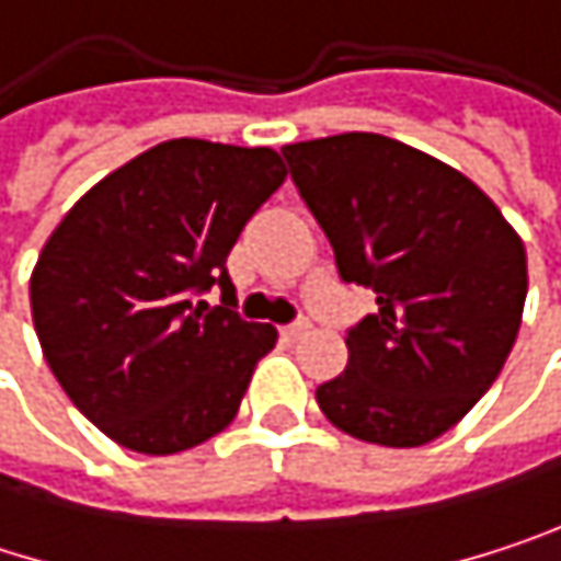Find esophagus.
I'll return each mask as SVG.
<instances>
[{
    "label": "esophagus",
    "mask_w": 561,
    "mask_h": 561,
    "mask_svg": "<svg viewBox=\"0 0 561 561\" xmlns=\"http://www.w3.org/2000/svg\"><path fill=\"white\" fill-rule=\"evenodd\" d=\"M308 331H311L308 321H295V324H285V328H282V337H285V341H298V337H305Z\"/></svg>",
    "instance_id": "1"
}]
</instances>
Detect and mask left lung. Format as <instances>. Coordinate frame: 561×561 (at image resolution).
Returning a JSON list of instances; mask_svg holds the SVG:
<instances>
[{
	"mask_svg": "<svg viewBox=\"0 0 561 561\" xmlns=\"http://www.w3.org/2000/svg\"><path fill=\"white\" fill-rule=\"evenodd\" d=\"M344 282L377 314L347 331V367L314 399L341 432L419 448L491 390L526 301V250L458 169L377 133L282 146Z\"/></svg>",
	"mask_w": 561,
	"mask_h": 561,
	"instance_id": "left-lung-1",
	"label": "left lung"
}]
</instances>
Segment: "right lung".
<instances>
[{
	"mask_svg": "<svg viewBox=\"0 0 561 561\" xmlns=\"http://www.w3.org/2000/svg\"><path fill=\"white\" fill-rule=\"evenodd\" d=\"M285 181L276 149L169 139L96 181L32 270V321L70 402L116 445L178 455L224 432L276 328L210 308L247 220Z\"/></svg>",
	"mask_w": 561,
	"mask_h": 561,
	"instance_id": "1",
	"label": "right lung"
}]
</instances>
